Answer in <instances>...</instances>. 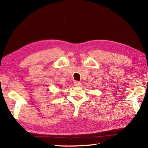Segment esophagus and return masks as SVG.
Instances as JSON below:
<instances>
[{
    "instance_id": "34e87169",
    "label": "esophagus",
    "mask_w": 148,
    "mask_h": 148,
    "mask_svg": "<svg viewBox=\"0 0 148 148\" xmlns=\"http://www.w3.org/2000/svg\"><path fill=\"white\" fill-rule=\"evenodd\" d=\"M74 84L76 86H79L81 84V83L79 82V81H75L74 82Z\"/></svg>"
}]
</instances>
